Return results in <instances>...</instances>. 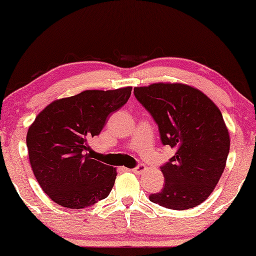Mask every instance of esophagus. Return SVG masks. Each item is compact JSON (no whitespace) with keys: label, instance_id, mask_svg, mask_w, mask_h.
Wrapping results in <instances>:
<instances>
[{"label":"esophagus","instance_id":"1","mask_svg":"<svg viewBox=\"0 0 256 256\" xmlns=\"http://www.w3.org/2000/svg\"><path fill=\"white\" fill-rule=\"evenodd\" d=\"M146 169V168L144 164H138V166H135L134 169H132V172H134V174H140L144 172Z\"/></svg>","mask_w":256,"mask_h":256}]
</instances>
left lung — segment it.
<instances>
[{
  "label": "left lung",
  "instance_id": "left-lung-1",
  "mask_svg": "<svg viewBox=\"0 0 256 256\" xmlns=\"http://www.w3.org/2000/svg\"><path fill=\"white\" fill-rule=\"evenodd\" d=\"M135 98L158 126L160 141L176 149L160 166L166 184L150 202L186 210L206 200L222 177L230 135L219 108L204 93L184 84L135 87Z\"/></svg>",
  "mask_w": 256,
  "mask_h": 256
}]
</instances>
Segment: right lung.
<instances>
[{
	"label": "right lung",
	"instance_id": "obj_1",
	"mask_svg": "<svg viewBox=\"0 0 256 256\" xmlns=\"http://www.w3.org/2000/svg\"><path fill=\"white\" fill-rule=\"evenodd\" d=\"M132 87L84 90L45 107L26 135L34 174L56 204L84 208L108 197L115 183L114 168L87 154L88 141L124 106Z\"/></svg>",
	"mask_w": 256,
	"mask_h": 256
}]
</instances>
